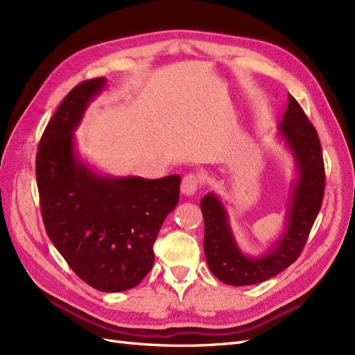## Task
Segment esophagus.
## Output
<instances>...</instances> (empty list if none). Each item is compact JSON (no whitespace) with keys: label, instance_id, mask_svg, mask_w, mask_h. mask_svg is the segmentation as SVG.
Returning a JSON list of instances; mask_svg holds the SVG:
<instances>
[{"label":"esophagus","instance_id":"obj_1","mask_svg":"<svg viewBox=\"0 0 355 355\" xmlns=\"http://www.w3.org/2000/svg\"><path fill=\"white\" fill-rule=\"evenodd\" d=\"M200 184H201V180L197 175H194V173L187 175L184 179H182V185H180L182 194L188 196V197L194 196L197 189H198V187H200Z\"/></svg>","mask_w":355,"mask_h":355}]
</instances>
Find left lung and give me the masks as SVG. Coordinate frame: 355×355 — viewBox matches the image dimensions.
<instances>
[{"label":"left lung","mask_w":355,"mask_h":355,"mask_svg":"<svg viewBox=\"0 0 355 355\" xmlns=\"http://www.w3.org/2000/svg\"><path fill=\"white\" fill-rule=\"evenodd\" d=\"M278 137L295 161L296 179L290 188L284 230L261 256L244 253L235 240L227 207L209 192L201 200L204 254L213 275L230 286H250L270 280L292 265L302 252L324 196V163L314 125L288 94Z\"/></svg>","instance_id":"obj_1"}]
</instances>
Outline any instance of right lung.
Segmentation results:
<instances>
[{
	"instance_id": "1",
	"label": "right lung",
	"mask_w": 355,
	"mask_h": 355,
	"mask_svg": "<svg viewBox=\"0 0 355 355\" xmlns=\"http://www.w3.org/2000/svg\"><path fill=\"white\" fill-rule=\"evenodd\" d=\"M105 87V78H93L68 93L42 133L35 167L49 239L83 282L115 293L151 271L153 245L178 206L180 176L103 175L80 157L75 130Z\"/></svg>"
}]
</instances>
